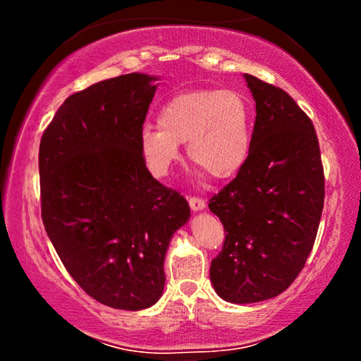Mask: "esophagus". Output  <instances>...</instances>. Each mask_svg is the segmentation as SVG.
<instances>
[{
	"label": "esophagus",
	"instance_id": "1",
	"mask_svg": "<svg viewBox=\"0 0 361 361\" xmlns=\"http://www.w3.org/2000/svg\"><path fill=\"white\" fill-rule=\"evenodd\" d=\"M188 204H190V209H192L193 212H198V210L205 209V200L200 197H190Z\"/></svg>",
	"mask_w": 361,
	"mask_h": 361
}]
</instances>
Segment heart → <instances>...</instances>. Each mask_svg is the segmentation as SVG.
Here are the masks:
<instances>
[{
    "label": "heart",
    "mask_w": 361,
    "mask_h": 361,
    "mask_svg": "<svg viewBox=\"0 0 361 361\" xmlns=\"http://www.w3.org/2000/svg\"><path fill=\"white\" fill-rule=\"evenodd\" d=\"M159 127H144L140 154L156 176L166 175L188 142L190 161L215 180L241 171L251 151L252 106L238 90L200 88L175 94L161 106Z\"/></svg>",
    "instance_id": "1"
}]
</instances>
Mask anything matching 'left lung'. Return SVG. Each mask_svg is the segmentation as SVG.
<instances>
[{
	"label": "left lung",
	"mask_w": 361,
	"mask_h": 361,
	"mask_svg": "<svg viewBox=\"0 0 361 361\" xmlns=\"http://www.w3.org/2000/svg\"><path fill=\"white\" fill-rule=\"evenodd\" d=\"M256 102L251 151L209 202L226 241L210 264L215 292L255 304L287 290L304 268L324 207V171L312 122L281 88L244 74Z\"/></svg>",
	"instance_id": "obj_1"
}]
</instances>
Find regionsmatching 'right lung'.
<instances>
[{"label": "right lung", "instance_id": "1", "mask_svg": "<svg viewBox=\"0 0 361 361\" xmlns=\"http://www.w3.org/2000/svg\"><path fill=\"white\" fill-rule=\"evenodd\" d=\"M156 80L130 73L78 91L40 139L45 233L76 283L114 309L159 300L169 241L190 219L188 202L140 154Z\"/></svg>", "mask_w": 361, "mask_h": 361}]
</instances>
